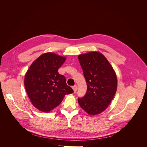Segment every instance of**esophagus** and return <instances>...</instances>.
<instances>
[{
    "mask_svg": "<svg viewBox=\"0 0 147 147\" xmlns=\"http://www.w3.org/2000/svg\"><path fill=\"white\" fill-rule=\"evenodd\" d=\"M72 88H73V90H74V92H76V91H77L78 87H77V85H74V86L72 87Z\"/></svg>",
    "mask_w": 147,
    "mask_h": 147,
    "instance_id": "esophagus-1",
    "label": "esophagus"
}]
</instances>
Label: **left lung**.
Returning a JSON list of instances; mask_svg holds the SVG:
<instances>
[{
    "instance_id": "obj_1",
    "label": "left lung",
    "mask_w": 147,
    "mask_h": 147,
    "mask_svg": "<svg viewBox=\"0 0 147 147\" xmlns=\"http://www.w3.org/2000/svg\"><path fill=\"white\" fill-rule=\"evenodd\" d=\"M78 57L87 84L86 94L78 97V104L88 114L100 113L116 93V74L106 57L99 52H90Z\"/></svg>"
}]
</instances>
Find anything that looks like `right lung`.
Returning <instances> with one entry per match:
<instances>
[{
    "label": "right lung",
    "mask_w": 147,
    "mask_h": 147,
    "mask_svg": "<svg viewBox=\"0 0 147 147\" xmlns=\"http://www.w3.org/2000/svg\"><path fill=\"white\" fill-rule=\"evenodd\" d=\"M65 57L53 53L43 54L33 62L25 75L24 86L32 105L43 112L59 105L65 95L73 93L58 69Z\"/></svg>",
    "instance_id": "1"
}]
</instances>
